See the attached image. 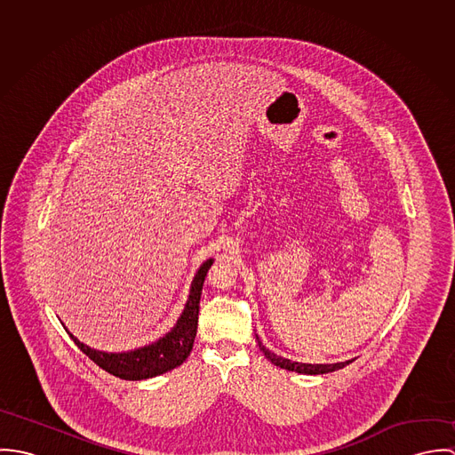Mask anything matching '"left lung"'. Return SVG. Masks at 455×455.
Instances as JSON below:
<instances>
[{
    "label": "left lung",
    "instance_id": "left-lung-1",
    "mask_svg": "<svg viewBox=\"0 0 455 455\" xmlns=\"http://www.w3.org/2000/svg\"><path fill=\"white\" fill-rule=\"evenodd\" d=\"M258 338V336H256ZM258 343H259V348L262 350V354L275 364V366H280L283 370H289V371H296V373H305V375H324V373H331V371H336V370H341L345 368L347 364H350L352 361H347V363H336V364H303V363H292L289 359H283V357H278L275 355L273 352H269L258 338Z\"/></svg>",
    "mask_w": 455,
    "mask_h": 455
}]
</instances>
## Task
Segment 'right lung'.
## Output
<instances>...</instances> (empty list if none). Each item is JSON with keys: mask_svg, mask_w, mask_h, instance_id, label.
Here are the masks:
<instances>
[{"mask_svg": "<svg viewBox=\"0 0 455 455\" xmlns=\"http://www.w3.org/2000/svg\"><path fill=\"white\" fill-rule=\"evenodd\" d=\"M213 260L208 259L203 262L193 282L191 296L186 305V310L182 317L179 319L177 325L172 332H168L159 341L147 345L143 348L124 352V354H107L100 350H92L87 345L80 343L71 332L69 338L75 341V345L100 368L108 371L114 377L124 379V380H143L152 379L157 375H163L177 366H180L191 354L195 345L196 331H197V312H199V299H201V289L204 283V276L210 269Z\"/></svg>", "mask_w": 455, "mask_h": 455, "instance_id": "add662e5", "label": "right lung"}]
</instances>
